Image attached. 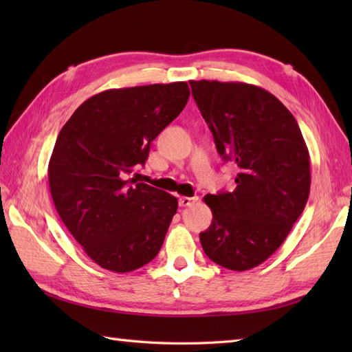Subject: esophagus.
Listing matches in <instances>:
<instances>
[{
    "mask_svg": "<svg viewBox=\"0 0 352 352\" xmlns=\"http://www.w3.org/2000/svg\"><path fill=\"white\" fill-rule=\"evenodd\" d=\"M198 201L197 197H182L180 199H178V203H180L182 207H190L193 206Z\"/></svg>",
    "mask_w": 352,
    "mask_h": 352,
    "instance_id": "obj_1",
    "label": "esophagus"
}]
</instances>
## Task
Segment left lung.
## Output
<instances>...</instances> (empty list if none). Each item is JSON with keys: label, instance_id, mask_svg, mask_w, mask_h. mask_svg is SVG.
Instances as JSON below:
<instances>
[{"label": "left lung", "instance_id": "8db88e82", "mask_svg": "<svg viewBox=\"0 0 352 352\" xmlns=\"http://www.w3.org/2000/svg\"><path fill=\"white\" fill-rule=\"evenodd\" d=\"M223 160L237 164L233 192L206 195L213 219L199 234L207 257L248 271L286 241L310 193V155L294 115L275 96L239 81L190 80Z\"/></svg>", "mask_w": 352, "mask_h": 352}]
</instances>
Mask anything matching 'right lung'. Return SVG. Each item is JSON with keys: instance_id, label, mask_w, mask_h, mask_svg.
Segmentation results:
<instances>
[{"instance_id": "1", "label": "right lung", "mask_w": 352, "mask_h": 352, "mask_svg": "<svg viewBox=\"0 0 352 352\" xmlns=\"http://www.w3.org/2000/svg\"><path fill=\"white\" fill-rule=\"evenodd\" d=\"M186 81L109 89L63 125L48 164L56 210L96 265L131 272L159 254L178 201L129 178L151 142L182 113Z\"/></svg>"}]
</instances>
